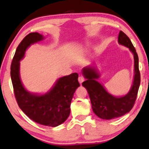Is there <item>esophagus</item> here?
<instances>
[{"label":"esophagus","instance_id":"34e87169","mask_svg":"<svg viewBox=\"0 0 149 149\" xmlns=\"http://www.w3.org/2000/svg\"><path fill=\"white\" fill-rule=\"evenodd\" d=\"M84 78H83L82 76H79V78H78V82L80 83V84H82V83L84 82Z\"/></svg>","mask_w":149,"mask_h":149}]
</instances>
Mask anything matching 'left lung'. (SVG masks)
Listing matches in <instances>:
<instances>
[{
	"label": "left lung",
	"instance_id": "obj_1",
	"mask_svg": "<svg viewBox=\"0 0 149 149\" xmlns=\"http://www.w3.org/2000/svg\"><path fill=\"white\" fill-rule=\"evenodd\" d=\"M118 42L128 47L134 54V81L127 94L116 97L108 93L103 84L97 80L100 78V74L95 66L86 67L82 69V74L86 80L82 84L88 91L93 112L98 117L105 120L120 117L132 110L136 102L140 84L138 56L136 49L130 38L121 31L119 32Z\"/></svg>",
	"mask_w": 149,
	"mask_h": 149
}]
</instances>
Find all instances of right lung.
<instances>
[{"label":"right lung","mask_w":149,"mask_h":149,"mask_svg":"<svg viewBox=\"0 0 149 149\" xmlns=\"http://www.w3.org/2000/svg\"><path fill=\"white\" fill-rule=\"evenodd\" d=\"M43 39V35L38 33H29L23 39L13 56L11 78L19 108L33 121L54 127L63 123L69 117L71 100L80 84L78 74L73 73L58 79L52 88L45 94L30 93L24 88L19 76V62L24 57L28 47Z\"/></svg>","instance_id":"right-lung-1"}]
</instances>
